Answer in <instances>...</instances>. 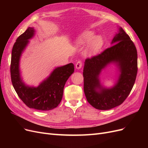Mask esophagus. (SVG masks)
Wrapping results in <instances>:
<instances>
[{"label": "esophagus", "instance_id": "esophagus-1", "mask_svg": "<svg viewBox=\"0 0 148 148\" xmlns=\"http://www.w3.org/2000/svg\"><path fill=\"white\" fill-rule=\"evenodd\" d=\"M75 66H76V69H78V70L81 69L82 66V61H80V60L78 61L77 62V64H76V65H75Z\"/></svg>", "mask_w": 148, "mask_h": 148}]
</instances>
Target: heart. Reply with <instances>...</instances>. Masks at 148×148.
Wrapping results in <instances>:
<instances>
[{"mask_svg":"<svg viewBox=\"0 0 148 148\" xmlns=\"http://www.w3.org/2000/svg\"><path fill=\"white\" fill-rule=\"evenodd\" d=\"M104 43L103 38L101 35L95 36V33L91 31L85 32L82 38L79 39L77 46L82 47L88 44L86 49V53L89 56H95L100 51Z\"/></svg>","mask_w":148,"mask_h":148,"instance_id":"1","label":"heart"}]
</instances>
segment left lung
<instances>
[{"label": "left lung", "mask_w": 148, "mask_h": 148, "mask_svg": "<svg viewBox=\"0 0 148 148\" xmlns=\"http://www.w3.org/2000/svg\"><path fill=\"white\" fill-rule=\"evenodd\" d=\"M111 44L113 46L101 54L84 62V95L89 104L98 110H109L122 104L131 92L137 75L136 49L122 28L119 27ZM112 63L118 67V79L113 87L106 88L101 84L99 76Z\"/></svg>", "instance_id": "8db88e82"}]
</instances>
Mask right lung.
<instances>
[{
    "mask_svg": "<svg viewBox=\"0 0 148 148\" xmlns=\"http://www.w3.org/2000/svg\"><path fill=\"white\" fill-rule=\"evenodd\" d=\"M33 27H28L16 40L12 48L10 73L13 86L18 96L31 109L46 111L53 109L60 104L66 82L74 72V65L70 63L58 66L38 86L26 84L22 79L20 61L22 53L35 35Z\"/></svg>",
    "mask_w": 148,
    "mask_h": 148,
    "instance_id": "obj_1",
    "label": "right lung"
}]
</instances>
